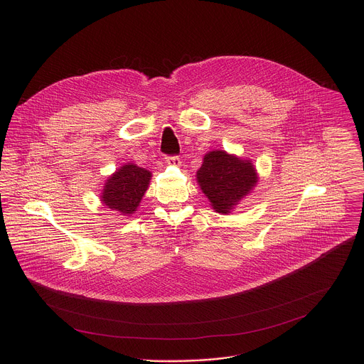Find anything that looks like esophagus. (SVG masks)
Instances as JSON below:
<instances>
[{
	"instance_id": "1",
	"label": "esophagus",
	"mask_w": 364,
	"mask_h": 364,
	"mask_svg": "<svg viewBox=\"0 0 364 364\" xmlns=\"http://www.w3.org/2000/svg\"><path fill=\"white\" fill-rule=\"evenodd\" d=\"M165 162L169 165H179L181 159L178 156H165Z\"/></svg>"
}]
</instances>
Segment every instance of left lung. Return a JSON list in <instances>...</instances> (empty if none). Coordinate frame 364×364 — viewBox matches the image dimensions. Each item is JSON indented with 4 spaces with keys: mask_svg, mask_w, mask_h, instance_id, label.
<instances>
[{
    "mask_svg": "<svg viewBox=\"0 0 364 364\" xmlns=\"http://www.w3.org/2000/svg\"><path fill=\"white\" fill-rule=\"evenodd\" d=\"M257 172L250 161L225 151H210L198 171V182L218 213H228L257 185Z\"/></svg>",
    "mask_w": 364,
    "mask_h": 364,
    "instance_id": "obj_1",
    "label": "left lung"
}]
</instances>
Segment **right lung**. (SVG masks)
I'll list each match as a JSON object with an SVG mask.
<instances>
[{
	"label": "right lung",
	"instance_id": "1",
	"mask_svg": "<svg viewBox=\"0 0 364 364\" xmlns=\"http://www.w3.org/2000/svg\"><path fill=\"white\" fill-rule=\"evenodd\" d=\"M151 173L134 164L123 165L114 172L105 185L102 202L112 210L122 214L136 211L141 198L144 196Z\"/></svg>",
	"mask_w": 364,
	"mask_h": 364
}]
</instances>
